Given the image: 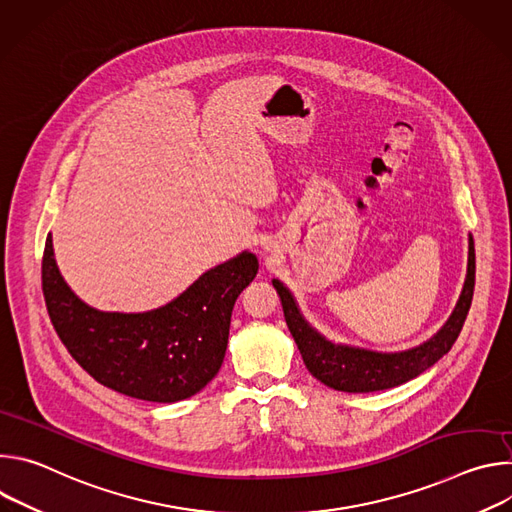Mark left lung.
Instances as JSON below:
<instances>
[{
  "mask_svg": "<svg viewBox=\"0 0 512 512\" xmlns=\"http://www.w3.org/2000/svg\"><path fill=\"white\" fill-rule=\"evenodd\" d=\"M476 277L474 239L468 237V271L462 294L446 324L423 344L403 352H375L346 344H334L314 330L302 316L291 291L273 279L287 328L294 336L306 369L326 387L344 393H373L403 385L440 360L456 342L468 316Z\"/></svg>",
  "mask_w": 512,
  "mask_h": 512,
  "instance_id": "obj_1",
  "label": "left lung"
}]
</instances>
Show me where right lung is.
I'll return each mask as SVG.
<instances>
[{"instance_id": "right-lung-1", "label": "right lung", "mask_w": 512, "mask_h": 512, "mask_svg": "<svg viewBox=\"0 0 512 512\" xmlns=\"http://www.w3.org/2000/svg\"><path fill=\"white\" fill-rule=\"evenodd\" d=\"M257 269V257L243 251L158 310L99 312L62 279L48 235L42 291L58 338L97 383L127 397L176 403L204 389L221 369L233 306Z\"/></svg>"}]
</instances>
